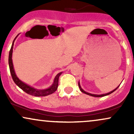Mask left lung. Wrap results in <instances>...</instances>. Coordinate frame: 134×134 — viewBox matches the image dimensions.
<instances>
[{"mask_svg": "<svg viewBox=\"0 0 134 134\" xmlns=\"http://www.w3.org/2000/svg\"><path fill=\"white\" fill-rule=\"evenodd\" d=\"M78 85H79V88H80V90H81V92H82L83 93H85V94H87V95H90V96H94V97H103V96H107V95L113 93V92H114L115 90H117V88H118V87L120 86V85H119V86H118V87H116V89H115L114 90H113V91H112L110 92V93H107V94H101V95H97V94H93L88 93H86V91H84L83 90L82 88H81V86H80V84H79H79H78Z\"/></svg>", "mask_w": 134, "mask_h": 134, "instance_id": "obj_1", "label": "left lung"}]
</instances>
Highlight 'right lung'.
Listing matches in <instances>:
<instances>
[{
    "instance_id": "right-lung-1",
    "label": "right lung",
    "mask_w": 134,
    "mask_h": 134,
    "mask_svg": "<svg viewBox=\"0 0 134 134\" xmlns=\"http://www.w3.org/2000/svg\"><path fill=\"white\" fill-rule=\"evenodd\" d=\"M17 36L14 38V40L13 44H12L11 48H10V52H9V69H10V74H11L12 77H13V79L14 82L16 83L17 86H18L21 90L24 91L25 93H26L28 94L32 95V96H47V95L51 94L53 93L54 92L56 91V90H57L58 86V78H59L60 76L61 75L62 72H60L59 74H58L57 75V76L55 77L54 82H53V85L51 87H49L47 90H35L33 87L29 86L27 84H24V82H23L22 81H20V80L18 79V77L16 76V74H15L14 70L13 67V61H12V55H13V46H14V40H16Z\"/></svg>"
}]
</instances>
